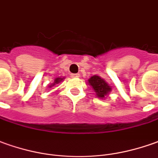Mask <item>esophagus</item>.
Here are the masks:
<instances>
[{"mask_svg":"<svg viewBox=\"0 0 158 158\" xmlns=\"http://www.w3.org/2000/svg\"><path fill=\"white\" fill-rule=\"evenodd\" d=\"M70 76L72 78H77V77H80V74H71Z\"/></svg>","mask_w":158,"mask_h":158,"instance_id":"obj_1","label":"esophagus"}]
</instances>
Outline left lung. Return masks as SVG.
<instances>
[{"label":"left lung","instance_id":"obj_1","mask_svg":"<svg viewBox=\"0 0 158 158\" xmlns=\"http://www.w3.org/2000/svg\"><path fill=\"white\" fill-rule=\"evenodd\" d=\"M89 84L95 92V94L100 99H105V96L110 93L112 88L106 83V81L102 77L94 75L88 80Z\"/></svg>","mask_w":158,"mask_h":158}]
</instances>
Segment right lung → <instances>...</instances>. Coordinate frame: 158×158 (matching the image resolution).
I'll list each match as a JSON object with an SVG mask.
<instances>
[{"label":"right lung","instance_id":"1","mask_svg":"<svg viewBox=\"0 0 158 158\" xmlns=\"http://www.w3.org/2000/svg\"><path fill=\"white\" fill-rule=\"evenodd\" d=\"M64 79V77H63V78H61V77H57V78H56V79L54 80V82L52 83V85L50 86V88H52V87H53L54 85H56V84H57V83L61 82V81H63Z\"/></svg>","mask_w":158,"mask_h":158}]
</instances>
